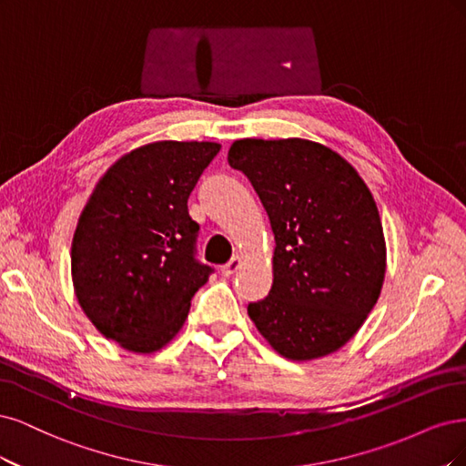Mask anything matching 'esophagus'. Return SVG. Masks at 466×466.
<instances>
[{
  "label": "esophagus",
  "mask_w": 466,
  "mask_h": 466,
  "mask_svg": "<svg viewBox=\"0 0 466 466\" xmlns=\"http://www.w3.org/2000/svg\"><path fill=\"white\" fill-rule=\"evenodd\" d=\"M239 267H242V258H239V255H234V258H232L227 265L220 267V273H222L224 277H232Z\"/></svg>",
  "instance_id": "esophagus-1"
}]
</instances>
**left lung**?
<instances>
[{"mask_svg":"<svg viewBox=\"0 0 466 466\" xmlns=\"http://www.w3.org/2000/svg\"><path fill=\"white\" fill-rule=\"evenodd\" d=\"M228 164L258 191L275 234L273 287L248 306L284 358L344 347L381 294L387 248L378 205L333 148L308 139H239Z\"/></svg>","mask_w":466,"mask_h":466,"instance_id":"obj_1","label":"left lung"}]
</instances>
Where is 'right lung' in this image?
<instances>
[{
    "label": "right lung",
    "mask_w": 466,
    "mask_h": 466,
    "mask_svg": "<svg viewBox=\"0 0 466 466\" xmlns=\"http://www.w3.org/2000/svg\"><path fill=\"white\" fill-rule=\"evenodd\" d=\"M220 151L208 141H157L102 174L71 244L73 290L85 315L119 347L151 354L184 327L213 268L195 259L199 224L187 199Z\"/></svg>",
    "instance_id": "obj_1"
}]
</instances>
